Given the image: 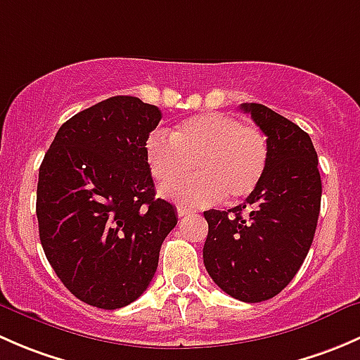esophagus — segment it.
<instances>
[{
    "label": "esophagus",
    "mask_w": 360,
    "mask_h": 360,
    "mask_svg": "<svg viewBox=\"0 0 360 360\" xmlns=\"http://www.w3.org/2000/svg\"><path fill=\"white\" fill-rule=\"evenodd\" d=\"M191 210L190 209H184V207H177V216L184 217V216H190Z\"/></svg>",
    "instance_id": "obj_1"
}]
</instances>
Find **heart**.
<instances>
[{"label":"heart","instance_id":"obj_1","mask_svg":"<svg viewBox=\"0 0 360 360\" xmlns=\"http://www.w3.org/2000/svg\"><path fill=\"white\" fill-rule=\"evenodd\" d=\"M270 146L263 130L237 116L207 111L176 125L170 137L155 132L146 141V160L160 186L183 179L197 165L198 174L167 193L188 207H205L226 195L249 197L263 179Z\"/></svg>","mask_w":360,"mask_h":360}]
</instances>
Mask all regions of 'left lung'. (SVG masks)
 I'll use <instances>...</instances> for the list:
<instances>
[{
	"label": "left lung",
	"instance_id": "8db88e82",
	"mask_svg": "<svg viewBox=\"0 0 360 360\" xmlns=\"http://www.w3.org/2000/svg\"><path fill=\"white\" fill-rule=\"evenodd\" d=\"M270 146L259 186L244 203L203 212L209 233L203 264L235 300L277 296L303 264L317 228L322 183L310 136L263 104H242Z\"/></svg>",
	"mask_w": 360,
	"mask_h": 360
}]
</instances>
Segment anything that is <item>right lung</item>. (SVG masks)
Here are the masks:
<instances>
[{"label":"right lung","mask_w":360,"mask_h":360,"mask_svg":"<svg viewBox=\"0 0 360 360\" xmlns=\"http://www.w3.org/2000/svg\"><path fill=\"white\" fill-rule=\"evenodd\" d=\"M160 120L153 104L110 97L63 123L43 158L39 240L57 277L83 303L116 310L136 301L177 224L172 203L155 198L146 160Z\"/></svg>","instance_id":"add662e5"}]
</instances>
